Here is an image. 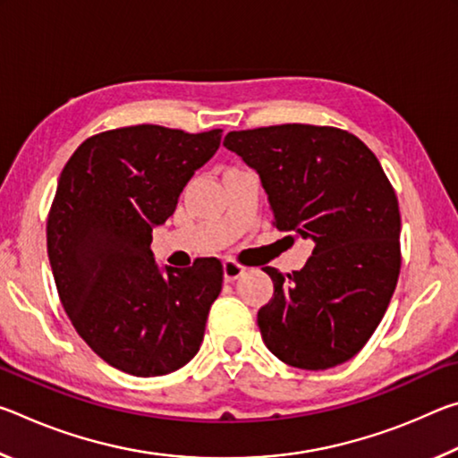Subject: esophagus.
I'll use <instances>...</instances> for the list:
<instances>
[{
  "instance_id": "esophagus-1",
  "label": "esophagus",
  "mask_w": 458,
  "mask_h": 458,
  "mask_svg": "<svg viewBox=\"0 0 458 458\" xmlns=\"http://www.w3.org/2000/svg\"><path fill=\"white\" fill-rule=\"evenodd\" d=\"M244 273V267L238 265L234 260H224V278L226 281H236V278Z\"/></svg>"
}]
</instances>
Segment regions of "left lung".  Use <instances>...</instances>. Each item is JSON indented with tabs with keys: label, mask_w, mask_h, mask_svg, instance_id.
I'll use <instances>...</instances> for the list:
<instances>
[{
	"label": "left lung",
	"mask_w": 458,
	"mask_h": 458,
	"mask_svg": "<svg viewBox=\"0 0 458 458\" xmlns=\"http://www.w3.org/2000/svg\"><path fill=\"white\" fill-rule=\"evenodd\" d=\"M224 147L259 174L273 224L305 238V267L273 278L259 311L265 345L301 369L352 360L382 321L400 275L398 198L368 145L337 127L230 131Z\"/></svg>",
	"instance_id": "1"
}]
</instances>
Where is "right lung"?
<instances>
[{"mask_svg": "<svg viewBox=\"0 0 458 458\" xmlns=\"http://www.w3.org/2000/svg\"><path fill=\"white\" fill-rule=\"evenodd\" d=\"M220 139L222 129L121 127L89 137L62 169L46 226L60 303L90 350L125 374H172L199 352L222 262L161 273L149 246Z\"/></svg>", "mask_w": 458, "mask_h": 458, "instance_id": "obj_1", "label": "right lung"}]
</instances>
